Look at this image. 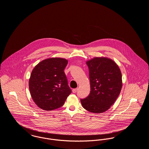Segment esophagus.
Segmentation results:
<instances>
[{
	"label": "esophagus",
	"mask_w": 149,
	"mask_h": 149,
	"mask_svg": "<svg viewBox=\"0 0 149 149\" xmlns=\"http://www.w3.org/2000/svg\"><path fill=\"white\" fill-rule=\"evenodd\" d=\"M78 90V88H75V89H72V93H75L77 92Z\"/></svg>",
	"instance_id": "obj_1"
}]
</instances>
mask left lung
Masks as SVG:
<instances>
[{
  "instance_id": "8db88e82",
  "label": "left lung",
  "mask_w": 149,
  "mask_h": 149,
  "mask_svg": "<svg viewBox=\"0 0 149 149\" xmlns=\"http://www.w3.org/2000/svg\"><path fill=\"white\" fill-rule=\"evenodd\" d=\"M89 68L91 93L80 99L83 107L89 112H106L115 102L122 86V74L118 65L106 57H95L86 61Z\"/></svg>"
}]
</instances>
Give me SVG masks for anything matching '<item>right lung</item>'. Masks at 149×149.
Wrapping results in <instances>:
<instances>
[{"label": "right lung", "mask_w": 149, "mask_h": 149, "mask_svg": "<svg viewBox=\"0 0 149 149\" xmlns=\"http://www.w3.org/2000/svg\"><path fill=\"white\" fill-rule=\"evenodd\" d=\"M68 63L64 58H49L32 70L29 89L33 100L41 109L52 111L63 106L71 93L64 71Z\"/></svg>", "instance_id": "right-lung-1"}]
</instances>
